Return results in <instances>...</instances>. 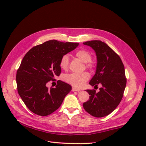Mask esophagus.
Here are the masks:
<instances>
[{"instance_id":"esophagus-1","label":"esophagus","mask_w":146,"mask_h":146,"mask_svg":"<svg viewBox=\"0 0 146 146\" xmlns=\"http://www.w3.org/2000/svg\"><path fill=\"white\" fill-rule=\"evenodd\" d=\"M80 90H79V89L76 88L75 87H73L72 88V91H79Z\"/></svg>"}]
</instances>
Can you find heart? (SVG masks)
<instances>
[{
    "instance_id": "1",
    "label": "heart",
    "mask_w": 146,
    "mask_h": 146,
    "mask_svg": "<svg viewBox=\"0 0 146 146\" xmlns=\"http://www.w3.org/2000/svg\"><path fill=\"white\" fill-rule=\"evenodd\" d=\"M75 56L84 62H86L87 68L92 67V63L91 62L92 56L88 51L86 49H80L76 51ZM69 64H70V58L68 55H64L60 58V62H59L60 68L64 70H66L69 67ZM89 78H90V75L87 72L80 73H71L66 74L64 76V80L66 82L76 88L81 87L88 80Z\"/></svg>"
}]
</instances>
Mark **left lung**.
I'll return each instance as SVG.
<instances>
[{"mask_svg": "<svg viewBox=\"0 0 146 146\" xmlns=\"http://www.w3.org/2000/svg\"><path fill=\"white\" fill-rule=\"evenodd\" d=\"M95 50L97 58V70L90 84L102 86L98 93L87 90L90 100L83 104L89 114L95 117H104L112 113L119 104L123 95L126 78L124 66L119 56L105 42L91 40L83 43Z\"/></svg>", "mask_w": 146, "mask_h": 146, "instance_id": "obj_1", "label": "left lung"}]
</instances>
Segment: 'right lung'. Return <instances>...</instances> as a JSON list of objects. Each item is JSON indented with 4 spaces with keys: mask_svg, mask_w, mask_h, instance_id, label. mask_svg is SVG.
Wrapping results in <instances>:
<instances>
[{
    "mask_svg": "<svg viewBox=\"0 0 146 146\" xmlns=\"http://www.w3.org/2000/svg\"><path fill=\"white\" fill-rule=\"evenodd\" d=\"M78 46V43L51 40L34 46L24 56L17 72V91L31 112L44 117L61 106L71 86L61 80L56 82L55 88L49 89L46 85L60 75L62 56Z\"/></svg>",
    "mask_w": 146,
    "mask_h": 146,
    "instance_id": "right-lung-1",
    "label": "right lung"
}]
</instances>
